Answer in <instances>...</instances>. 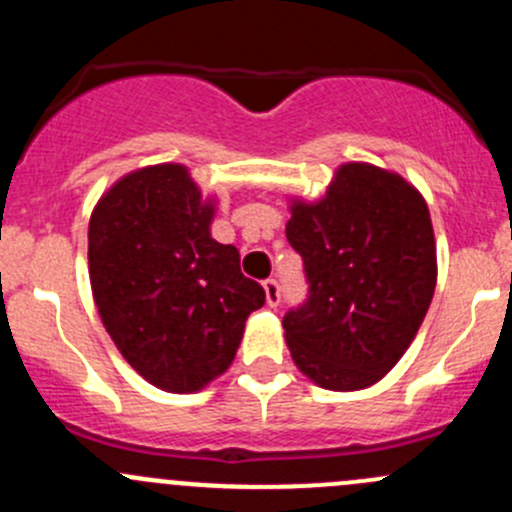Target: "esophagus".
Wrapping results in <instances>:
<instances>
[{
    "label": "esophagus",
    "mask_w": 512,
    "mask_h": 512,
    "mask_svg": "<svg viewBox=\"0 0 512 512\" xmlns=\"http://www.w3.org/2000/svg\"><path fill=\"white\" fill-rule=\"evenodd\" d=\"M265 299L270 307H277V304H280V285H277L275 280L265 282Z\"/></svg>",
    "instance_id": "esophagus-1"
}]
</instances>
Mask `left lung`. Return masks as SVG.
<instances>
[{
    "label": "left lung",
    "instance_id": "1",
    "mask_svg": "<svg viewBox=\"0 0 512 512\" xmlns=\"http://www.w3.org/2000/svg\"><path fill=\"white\" fill-rule=\"evenodd\" d=\"M287 240L309 282L285 319L297 369L329 391L369 389L414 342L438 277L431 213L414 183L352 160L322 198H287Z\"/></svg>",
    "mask_w": 512,
    "mask_h": 512
}]
</instances>
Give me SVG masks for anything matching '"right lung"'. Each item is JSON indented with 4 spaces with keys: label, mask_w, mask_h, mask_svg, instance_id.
Returning a JSON list of instances; mask_svg holds the SVG:
<instances>
[{
    "label": "right lung",
    "mask_w": 512,
    "mask_h": 512,
    "mask_svg": "<svg viewBox=\"0 0 512 512\" xmlns=\"http://www.w3.org/2000/svg\"><path fill=\"white\" fill-rule=\"evenodd\" d=\"M218 195L183 163L136 168L98 198L89 220L94 302L123 359L160 391L195 394L235 359L265 289L240 252L210 235Z\"/></svg>",
    "instance_id": "right-lung-1"
}]
</instances>
